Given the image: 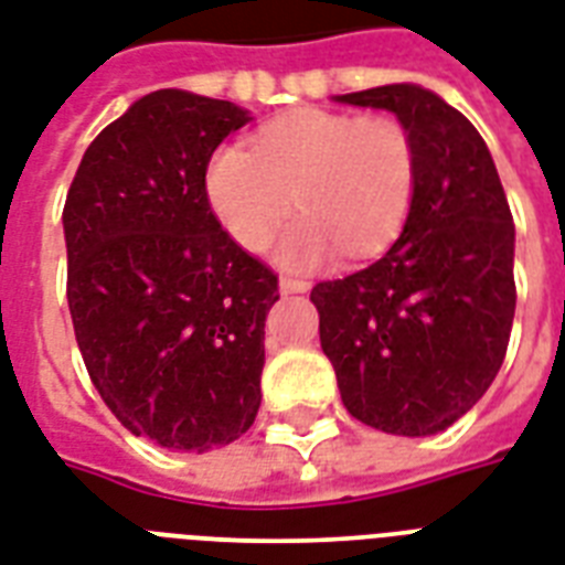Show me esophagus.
Listing matches in <instances>:
<instances>
[{"instance_id": "1", "label": "esophagus", "mask_w": 565, "mask_h": 565, "mask_svg": "<svg viewBox=\"0 0 565 565\" xmlns=\"http://www.w3.org/2000/svg\"><path fill=\"white\" fill-rule=\"evenodd\" d=\"M279 291H282V295H303V291H309V282H303V279L282 277L279 279Z\"/></svg>"}]
</instances>
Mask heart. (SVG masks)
<instances>
[{"label":"heart","mask_w":565,"mask_h":565,"mask_svg":"<svg viewBox=\"0 0 565 565\" xmlns=\"http://www.w3.org/2000/svg\"><path fill=\"white\" fill-rule=\"evenodd\" d=\"M277 242L279 265L312 270L339 250L365 259L404 226L415 194V150L388 117L300 108L256 135V152L226 143L205 168L214 217L244 250H262L291 212Z\"/></svg>","instance_id":"b5f03b06"}]
</instances>
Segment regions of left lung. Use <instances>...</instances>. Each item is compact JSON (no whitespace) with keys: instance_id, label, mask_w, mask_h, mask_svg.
Instances as JSON below:
<instances>
[{"instance_id":"left-lung-1","label":"left lung","mask_w":565,"mask_h":565,"mask_svg":"<svg viewBox=\"0 0 565 565\" xmlns=\"http://www.w3.org/2000/svg\"><path fill=\"white\" fill-rule=\"evenodd\" d=\"M335 103L401 120L415 150V194L383 259L312 288L321 348L353 418L433 436L487 395L504 362L513 214L487 141L439 94L401 82Z\"/></svg>"}]
</instances>
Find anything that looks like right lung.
I'll return each mask as SVG.
<instances>
[{
    "label": "right lung",
    "instance_id": "add662e5",
    "mask_svg": "<svg viewBox=\"0 0 565 565\" xmlns=\"http://www.w3.org/2000/svg\"><path fill=\"white\" fill-rule=\"evenodd\" d=\"M247 108L152 90L96 135L64 203L67 303L105 406L170 450L230 445L262 404L277 277L223 233L205 168Z\"/></svg>",
    "mask_w": 565,
    "mask_h": 565
}]
</instances>
